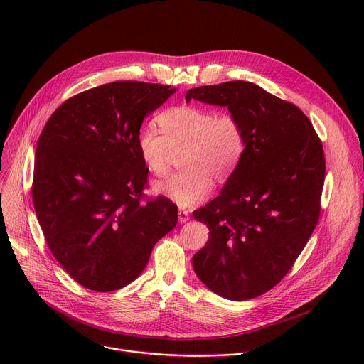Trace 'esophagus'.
I'll use <instances>...</instances> for the list:
<instances>
[{
	"instance_id": "esophagus-1",
	"label": "esophagus",
	"mask_w": 364,
	"mask_h": 364,
	"mask_svg": "<svg viewBox=\"0 0 364 364\" xmlns=\"http://www.w3.org/2000/svg\"><path fill=\"white\" fill-rule=\"evenodd\" d=\"M190 219V215L187 210H178V222L183 225Z\"/></svg>"
}]
</instances>
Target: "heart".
I'll return each mask as SVG.
<instances>
[{"mask_svg": "<svg viewBox=\"0 0 364 364\" xmlns=\"http://www.w3.org/2000/svg\"><path fill=\"white\" fill-rule=\"evenodd\" d=\"M161 134L151 125L136 135L139 157L151 173H168L173 154L184 152V170L154 186L180 207H193L209 196L212 178L226 180L239 166L246 135L240 119L232 112H216L201 107H177L159 117Z\"/></svg>", "mask_w": 364, "mask_h": 364, "instance_id": "heart-1", "label": "heart"}]
</instances>
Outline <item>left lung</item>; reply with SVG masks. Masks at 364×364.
Listing matches in <instances>:
<instances>
[{
  "instance_id": "left-lung-1",
  "label": "left lung",
  "mask_w": 364,
  "mask_h": 364,
  "mask_svg": "<svg viewBox=\"0 0 364 364\" xmlns=\"http://www.w3.org/2000/svg\"><path fill=\"white\" fill-rule=\"evenodd\" d=\"M191 99L226 107L246 135L243 157L220 194L193 213L209 228L193 268L215 294L250 299L288 274L318 223L323 144L298 107L255 83L193 87L186 93Z\"/></svg>"
}]
</instances>
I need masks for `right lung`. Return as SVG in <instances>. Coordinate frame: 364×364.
Segmentation results:
<instances>
[{
	"instance_id": "1",
	"label": "right lung",
	"mask_w": 364,
	"mask_h": 364,
	"mask_svg": "<svg viewBox=\"0 0 364 364\" xmlns=\"http://www.w3.org/2000/svg\"><path fill=\"white\" fill-rule=\"evenodd\" d=\"M174 92L132 80L102 85L63 102L41 131L31 188L37 220L56 261L87 289L131 284L177 225L171 200L142 198L148 168L136 148L144 118Z\"/></svg>"
}]
</instances>
